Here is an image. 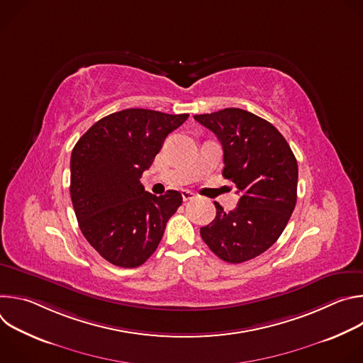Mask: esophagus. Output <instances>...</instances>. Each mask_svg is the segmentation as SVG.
<instances>
[{
	"mask_svg": "<svg viewBox=\"0 0 363 363\" xmlns=\"http://www.w3.org/2000/svg\"><path fill=\"white\" fill-rule=\"evenodd\" d=\"M181 195H182V199L184 201H189L192 198H195V194L192 191H188V189H182L181 191Z\"/></svg>",
	"mask_w": 363,
	"mask_h": 363,
	"instance_id": "esophagus-1",
	"label": "esophagus"
}]
</instances>
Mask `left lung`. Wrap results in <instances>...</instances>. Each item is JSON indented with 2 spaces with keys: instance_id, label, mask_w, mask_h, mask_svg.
Listing matches in <instances>:
<instances>
[{
  "instance_id": "8db88e82",
  "label": "left lung",
  "mask_w": 363,
  "mask_h": 363,
  "mask_svg": "<svg viewBox=\"0 0 363 363\" xmlns=\"http://www.w3.org/2000/svg\"><path fill=\"white\" fill-rule=\"evenodd\" d=\"M194 119L216 133L224 150L223 175L241 194L235 210L216 203V220L201 228L210 250L227 263H244L281 235L297 201V161L283 135L267 121L227 108Z\"/></svg>"
}]
</instances>
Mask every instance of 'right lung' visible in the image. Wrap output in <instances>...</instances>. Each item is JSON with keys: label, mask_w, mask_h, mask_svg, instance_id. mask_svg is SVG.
Segmentation results:
<instances>
[{"label": "right lung", "mask_w": 363, "mask_h": 363, "mask_svg": "<svg viewBox=\"0 0 363 363\" xmlns=\"http://www.w3.org/2000/svg\"><path fill=\"white\" fill-rule=\"evenodd\" d=\"M188 116L125 109L97 121L73 147L70 196L79 227L109 263L125 269L143 264L182 203L178 191L157 196L139 179Z\"/></svg>", "instance_id": "obj_1"}]
</instances>
